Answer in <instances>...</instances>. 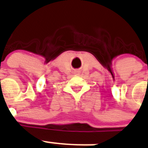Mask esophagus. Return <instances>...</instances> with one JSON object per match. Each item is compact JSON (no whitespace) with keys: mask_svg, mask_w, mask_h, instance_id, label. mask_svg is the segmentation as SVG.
<instances>
[{"mask_svg":"<svg viewBox=\"0 0 148 148\" xmlns=\"http://www.w3.org/2000/svg\"><path fill=\"white\" fill-rule=\"evenodd\" d=\"M75 73H76V74H77V75H79V72H78V71H77V72H75Z\"/></svg>","mask_w":148,"mask_h":148,"instance_id":"34e87169","label":"esophagus"}]
</instances>
